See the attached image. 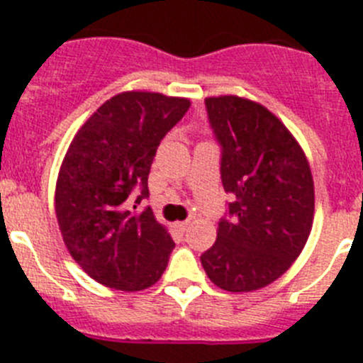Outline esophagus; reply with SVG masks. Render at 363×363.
I'll use <instances>...</instances> for the list:
<instances>
[{
  "label": "esophagus",
  "mask_w": 363,
  "mask_h": 363,
  "mask_svg": "<svg viewBox=\"0 0 363 363\" xmlns=\"http://www.w3.org/2000/svg\"><path fill=\"white\" fill-rule=\"evenodd\" d=\"M187 225L189 221H178V223H176V229H178L179 233H185V230H187Z\"/></svg>",
  "instance_id": "esophagus-1"
}]
</instances>
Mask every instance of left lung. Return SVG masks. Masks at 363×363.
Masks as SVG:
<instances>
[{"mask_svg":"<svg viewBox=\"0 0 363 363\" xmlns=\"http://www.w3.org/2000/svg\"><path fill=\"white\" fill-rule=\"evenodd\" d=\"M205 107L221 147V184L236 200L200 259L220 289L249 293L278 280L306 245L313 174L293 134L265 107L238 96L207 98Z\"/></svg>","mask_w":363,"mask_h":363,"instance_id":"1","label":"left lung"}]
</instances>
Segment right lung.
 <instances>
[{
    "label": "right lung",
    "instance_id": "right-lung-1",
    "mask_svg": "<svg viewBox=\"0 0 363 363\" xmlns=\"http://www.w3.org/2000/svg\"><path fill=\"white\" fill-rule=\"evenodd\" d=\"M191 107L185 98L121 92L107 99L74 136L56 184L63 242L79 267L111 289L142 291L162 278L174 249L149 198L160 142Z\"/></svg>",
    "mask_w": 363,
    "mask_h": 363
}]
</instances>
